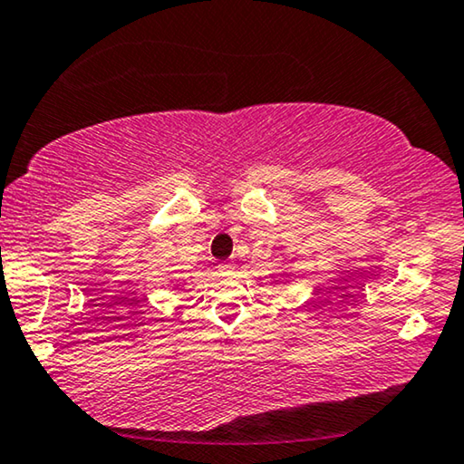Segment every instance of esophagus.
<instances>
[{
	"label": "esophagus",
	"mask_w": 464,
	"mask_h": 464,
	"mask_svg": "<svg viewBox=\"0 0 464 464\" xmlns=\"http://www.w3.org/2000/svg\"><path fill=\"white\" fill-rule=\"evenodd\" d=\"M218 268H219L221 275H227V272L234 270V264H232V262H221V264L218 266Z\"/></svg>",
	"instance_id": "obj_1"
}]
</instances>
